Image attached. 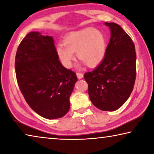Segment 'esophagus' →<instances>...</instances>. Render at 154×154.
I'll use <instances>...</instances> for the list:
<instances>
[{
  "label": "esophagus",
  "instance_id": "esophagus-1",
  "mask_svg": "<svg viewBox=\"0 0 154 154\" xmlns=\"http://www.w3.org/2000/svg\"><path fill=\"white\" fill-rule=\"evenodd\" d=\"M77 77L78 79H82L83 77V73H82V72H77Z\"/></svg>",
  "mask_w": 154,
  "mask_h": 154
}]
</instances>
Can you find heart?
<instances>
[{"label":"heart","mask_w":154,"mask_h":154,"mask_svg":"<svg viewBox=\"0 0 154 154\" xmlns=\"http://www.w3.org/2000/svg\"><path fill=\"white\" fill-rule=\"evenodd\" d=\"M63 45L57 47L56 54L66 68L72 66L74 53L88 67L94 68L103 61L106 51L105 35L92 27L70 32L64 39Z\"/></svg>","instance_id":"b5f03b06"}]
</instances>
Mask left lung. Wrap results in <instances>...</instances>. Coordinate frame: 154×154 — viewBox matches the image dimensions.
I'll return each mask as SVG.
<instances>
[{
	"instance_id": "left-lung-1",
	"label": "left lung",
	"mask_w": 154,
	"mask_h": 154,
	"mask_svg": "<svg viewBox=\"0 0 154 154\" xmlns=\"http://www.w3.org/2000/svg\"><path fill=\"white\" fill-rule=\"evenodd\" d=\"M111 38L103 61L85 72L88 94L94 105L102 111H116L124 105L133 90L136 79L134 43L120 26L105 22Z\"/></svg>"
}]
</instances>
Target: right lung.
<instances>
[{"label": "right lung", "mask_w": 154, "mask_h": 154, "mask_svg": "<svg viewBox=\"0 0 154 154\" xmlns=\"http://www.w3.org/2000/svg\"><path fill=\"white\" fill-rule=\"evenodd\" d=\"M52 36L30 32L15 56L18 85L31 109L44 118H60L70 109L76 74L62 66Z\"/></svg>", "instance_id": "add662e5"}]
</instances>
